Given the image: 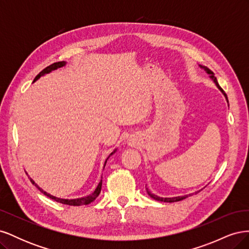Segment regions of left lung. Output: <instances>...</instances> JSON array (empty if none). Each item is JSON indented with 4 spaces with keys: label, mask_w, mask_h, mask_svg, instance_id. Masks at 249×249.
I'll list each match as a JSON object with an SVG mask.
<instances>
[{
    "label": "left lung",
    "mask_w": 249,
    "mask_h": 249,
    "mask_svg": "<svg viewBox=\"0 0 249 249\" xmlns=\"http://www.w3.org/2000/svg\"><path fill=\"white\" fill-rule=\"evenodd\" d=\"M199 67L200 69H203L206 71V72L208 73V74H210V79L212 80L214 83H215V85L217 86V88L220 90V91L222 92V94L224 95V97H225V100H227V102L229 103V100H228V96H227V94H225V92L223 91L222 90V88L219 86V84H218V82H217V79H216V77L214 76V72L211 71V70H209L208 67H206V66H202V65H199ZM146 192H147V194L149 195L150 197L152 198H154V199H156V200H159V201H164V202H175V201H179V200H183V199H185V198H187L188 196H190L191 194H187V195H182V196H176V197H160V196H158V195H156V194H154V193H152L150 192L147 188H146ZM196 193V192H195Z\"/></svg>",
    "instance_id": "obj_1"
}]
</instances>
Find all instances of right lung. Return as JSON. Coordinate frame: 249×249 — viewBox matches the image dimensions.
Masks as SVG:
<instances>
[{"label": "right lung", "instance_id": "1", "mask_svg": "<svg viewBox=\"0 0 249 249\" xmlns=\"http://www.w3.org/2000/svg\"><path fill=\"white\" fill-rule=\"evenodd\" d=\"M66 65V62L65 61H61V62H56V63H53V64H51L50 66H48V67H46V69H44L43 71H41L38 74H37V76L35 77V79H34V81H33V83L34 82H36L37 80L38 79H40L42 76H44V74H48V73H50V72H52L53 71H56V70H58V69H61V67H63V66H65ZM116 150H117V148H115L114 150H113V152L109 155V157L107 158L106 159V161H105V164H104V168H105V166H106V163H107V160L109 159L110 158V156H112L113 154L114 153H116ZM28 175V173H27ZM29 178H30V180H31V183L37 188V189H38L41 193H43L44 195H47L48 197H50L51 199H54L55 201H57V202H60V203H63V205H69V206H84V205H88V203H90V202H92L97 196H99L100 195V193H101V189H102V184H103V179H101L100 180V183H99V185H97V187L95 188V190L91 193V194H89V195H87V196H84V197H79V198H71V199H69V198H60V197H56V196H54V195H52V194H50V193H48V192H46L44 191L43 189H41V188L37 185L34 180L29 177ZM102 178H103V177H102Z\"/></svg>", "mask_w": 249, "mask_h": 249}]
</instances>
